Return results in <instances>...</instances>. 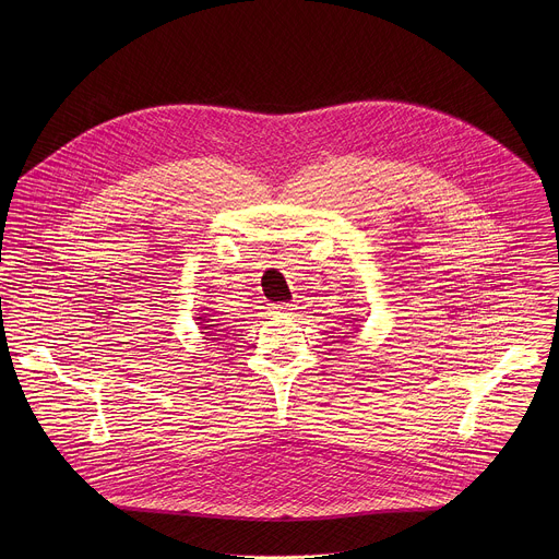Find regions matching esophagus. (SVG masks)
Returning a JSON list of instances; mask_svg holds the SVG:
<instances>
[{
  "mask_svg": "<svg viewBox=\"0 0 559 559\" xmlns=\"http://www.w3.org/2000/svg\"><path fill=\"white\" fill-rule=\"evenodd\" d=\"M295 306L293 304H273L271 314H293Z\"/></svg>",
  "mask_w": 559,
  "mask_h": 559,
  "instance_id": "esophagus-1",
  "label": "esophagus"
}]
</instances>
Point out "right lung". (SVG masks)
Returning a JSON list of instances; mask_svg holds the SVG:
<instances>
[{"label": "right lung", "instance_id": "add662e5", "mask_svg": "<svg viewBox=\"0 0 559 559\" xmlns=\"http://www.w3.org/2000/svg\"><path fill=\"white\" fill-rule=\"evenodd\" d=\"M204 310H209V308H204ZM209 317H211V314H209ZM209 317H198V320H200V324H202V322H211V320L213 319H210L209 321L205 320ZM202 329H204L202 333L206 335L204 340H217V337H211V335H215L213 331H219V329H215V324H202Z\"/></svg>", "mask_w": 559, "mask_h": 559}]
</instances>
